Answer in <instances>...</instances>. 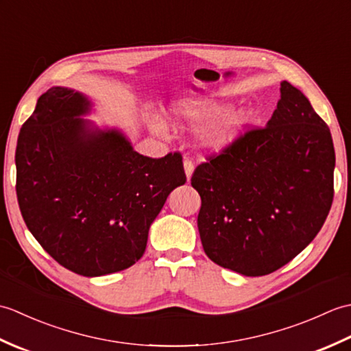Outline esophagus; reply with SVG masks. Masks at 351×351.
<instances>
[{"mask_svg": "<svg viewBox=\"0 0 351 351\" xmlns=\"http://www.w3.org/2000/svg\"><path fill=\"white\" fill-rule=\"evenodd\" d=\"M184 171H185V176H187V180L190 181L193 171H195V166H193V162L190 160H184Z\"/></svg>", "mask_w": 351, "mask_h": 351, "instance_id": "1", "label": "esophagus"}]
</instances>
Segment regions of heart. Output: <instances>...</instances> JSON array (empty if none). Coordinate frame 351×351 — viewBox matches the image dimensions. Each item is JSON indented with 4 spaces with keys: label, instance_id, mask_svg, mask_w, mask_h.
<instances>
[{
    "label": "heart",
    "instance_id": "b5f03b06",
    "mask_svg": "<svg viewBox=\"0 0 351 351\" xmlns=\"http://www.w3.org/2000/svg\"><path fill=\"white\" fill-rule=\"evenodd\" d=\"M226 104L220 101L187 99L176 102L171 108V122L182 128H197L204 125L196 134V143L200 151L210 155H219L229 151L245 131L252 113L247 108L226 110ZM155 132H161L158 122L151 123Z\"/></svg>",
    "mask_w": 351,
    "mask_h": 351
}]
</instances>
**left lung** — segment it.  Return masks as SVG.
<instances>
[{"label":"left lung","mask_w":351,"mask_h":351,"mask_svg":"<svg viewBox=\"0 0 351 351\" xmlns=\"http://www.w3.org/2000/svg\"><path fill=\"white\" fill-rule=\"evenodd\" d=\"M333 170L329 126L299 88L282 81L265 128L244 134L191 176L208 258L250 278L288 264L324 225Z\"/></svg>","instance_id":"8db88e82"}]
</instances>
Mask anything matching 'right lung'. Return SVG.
Segmentation results:
<instances>
[{
  "instance_id": "add662e5",
  "label": "right lung",
  "mask_w": 351,
  "mask_h": 351,
  "mask_svg": "<svg viewBox=\"0 0 351 351\" xmlns=\"http://www.w3.org/2000/svg\"><path fill=\"white\" fill-rule=\"evenodd\" d=\"M92 113L88 95L51 87L22 125L14 155L28 230L86 278L136 264L169 195L187 181L180 154L140 155L123 130L86 119Z\"/></svg>"
}]
</instances>
